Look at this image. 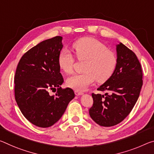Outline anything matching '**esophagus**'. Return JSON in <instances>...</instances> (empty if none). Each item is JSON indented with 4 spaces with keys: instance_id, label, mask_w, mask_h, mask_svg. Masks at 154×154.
I'll return each mask as SVG.
<instances>
[{
    "instance_id": "1",
    "label": "esophagus",
    "mask_w": 154,
    "mask_h": 154,
    "mask_svg": "<svg viewBox=\"0 0 154 154\" xmlns=\"http://www.w3.org/2000/svg\"><path fill=\"white\" fill-rule=\"evenodd\" d=\"M75 94H76L77 96H79V95H82L84 93H83L82 92H79V91H78V90H75Z\"/></svg>"
}]
</instances>
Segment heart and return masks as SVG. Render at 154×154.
Returning <instances> with one entry per match:
<instances>
[{"label": "heart", "instance_id": "1", "mask_svg": "<svg viewBox=\"0 0 154 154\" xmlns=\"http://www.w3.org/2000/svg\"><path fill=\"white\" fill-rule=\"evenodd\" d=\"M72 48L77 60H86L84 65V72L73 75L68 77V87L78 91L86 90L95 80L103 83L113 74L117 64L116 54L108 50L99 40L92 38H84L77 40ZM75 58L69 51L64 50L58 57V64L63 72L70 74L73 70Z\"/></svg>", "mask_w": 154, "mask_h": 154}]
</instances>
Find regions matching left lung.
Segmentation results:
<instances>
[{"label":"left lung","mask_w":154,"mask_h":154,"mask_svg":"<svg viewBox=\"0 0 154 154\" xmlns=\"http://www.w3.org/2000/svg\"><path fill=\"white\" fill-rule=\"evenodd\" d=\"M117 64L109 79L97 88L105 94H92L89 109L92 120L103 127L116 125L130 113L143 86V70L137 57L123 44L116 45Z\"/></svg>","instance_id":"left-lung-1"}]
</instances>
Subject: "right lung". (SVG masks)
Segmentation results:
<instances>
[{"instance_id":"obj_1","label":"right lung","mask_w":154,"mask_h":154,"mask_svg":"<svg viewBox=\"0 0 154 154\" xmlns=\"http://www.w3.org/2000/svg\"><path fill=\"white\" fill-rule=\"evenodd\" d=\"M62 37L48 39L24 53L16 70L15 99L22 114L40 128H48L60 120L75 97L70 88L60 86L64 79L58 57L63 47ZM57 89L55 95L48 91Z\"/></svg>"}]
</instances>
